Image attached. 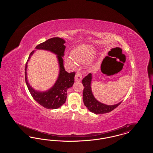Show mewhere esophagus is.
<instances>
[{
    "label": "esophagus",
    "mask_w": 153,
    "mask_h": 153,
    "mask_svg": "<svg viewBox=\"0 0 153 153\" xmlns=\"http://www.w3.org/2000/svg\"><path fill=\"white\" fill-rule=\"evenodd\" d=\"M74 79L76 81H78V82H80L82 80V75H81V73H80V72L78 71L76 72Z\"/></svg>",
    "instance_id": "obj_1"
}]
</instances>
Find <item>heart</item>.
<instances>
[{
  "mask_svg": "<svg viewBox=\"0 0 153 153\" xmlns=\"http://www.w3.org/2000/svg\"><path fill=\"white\" fill-rule=\"evenodd\" d=\"M96 53L95 47L89 44L80 45L74 48L71 51V56L65 55L66 62L72 66L76 65V62L83 63L93 57Z\"/></svg>",
  "mask_w": 153,
  "mask_h": 153,
  "instance_id": "1",
  "label": "heart"
}]
</instances>
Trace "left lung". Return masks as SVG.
Listing matches in <instances>:
<instances>
[{"instance_id": "left-lung-1", "label": "left lung", "mask_w": 153, "mask_h": 153, "mask_svg": "<svg viewBox=\"0 0 153 153\" xmlns=\"http://www.w3.org/2000/svg\"><path fill=\"white\" fill-rule=\"evenodd\" d=\"M92 79V74L89 73L82 80V83L84 87L83 91V102L89 111L96 114H105L112 111L120 104L122 102L114 105H106L97 100L93 95L91 89Z\"/></svg>"}]
</instances>
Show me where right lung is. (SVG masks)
Returning a JSON list of instances; mask_svg holds the SVG:
<instances>
[{"instance_id":"right-lung-1","label":"right lung","mask_w":153,"mask_h":153,"mask_svg":"<svg viewBox=\"0 0 153 153\" xmlns=\"http://www.w3.org/2000/svg\"><path fill=\"white\" fill-rule=\"evenodd\" d=\"M65 41L62 38L54 37L38 45L36 47V49L51 51L57 55L59 69L58 78L49 89L44 92L36 91L30 85L27 80V68L28 61L36 51L31 52L26 64L25 81L30 93L38 104L47 109H57L62 106L66 99L68 89L72 87L74 82L75 72H67L64 66L62 57H64L65 49Z\"/></svg>"}]
</instances>
